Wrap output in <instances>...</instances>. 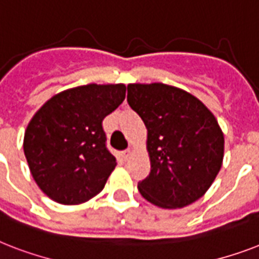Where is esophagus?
<instances>
[{"label":"esophagus","instance_id":"34e87169","mask_svg":"<svg viewBox=\"0 0 259 259\" xmlns=\"http://www.w3.org/2000/svg\"><path fill=\"white\" fill-rule=\"evenodd\" d=\"M132 156H133V150H132V149H126V150H123V152H122V157L125 158V160H129Z\"/></svg>","mask_w":259,"mask_h":259}]
</instances>
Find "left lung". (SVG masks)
I'll use <instances>...</instances> for the list:
<instances>
[{
	"label": "left lung",
	"mask_w": 259,
	"mask_h": 259,
	"mask_svg": "<svg viewBox=\"0 0 259 259\" xmlns=\"http://www.w3.org/2000/svg\"><path fill=\"white\" fill-rule=\"evenodd\" d=\"M127 103L148 130L150 173L138 183L142 197L169 209L199 200L223 162L225 137L215 115L192 94L164 83H132Z\"/></svg>",
	"instance_id": "8db88e82"
}]
</instances>
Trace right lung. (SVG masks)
<instances>
[{"instance_id":"right-lung-1","label":"right lung","mask_w":259,"mask_h":259,"mask_svg":"<svg viewBox=\"0 0 259 259\" xmlns=\"http://www.w3.org/2000/svg\"><path fill=\"white\" fill-rule=\"evenodd\" d=\"M126 86L86 84L64 90L36 111L24 134V153L38 188L56 203L97 196L117 160L106 148L102 121L125 99Z\"/></svg>"}]
</instances>
